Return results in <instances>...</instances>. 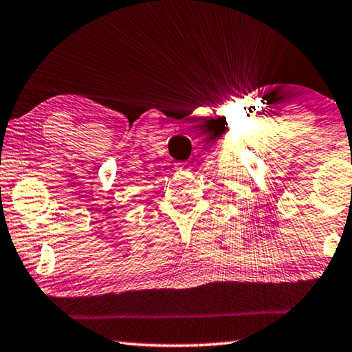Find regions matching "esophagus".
I'll list each match as a JSON object with an SVG mask.
<instances>
[{"label": "esophagus", "instance_id": "obj_1", "mask_svg": "<svg viewBox=\"0 0 352 352\" xmlns=\"http://www.w3.org/2000/svg\"><path fill=\"white\" fill-rule=\"evenodd\" d=\"M177 170L182 171V173H184V171H190V166L187 165V163H181V165H177Z\"/></svg>", "mask_w": 352, "mask_h": 352}]
</instances>
